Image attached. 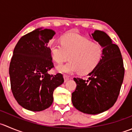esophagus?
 <instances>
[{
	"instance_id": "1",
	"label": "esophagus",
	"mask_w": 132,
	"mask_h": 132,
	"mask_svg": "<svg viewBox=\"0 0 132 132\" xmlns=\"http://www.w3.org/2000/svg\"><path fill=\"white\" fill-rule=\"evenodd\" d=\"M64 82L68 81V80L70 79V77L68 76V75H64Z\"/></svg>"
}]
</instances>
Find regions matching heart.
I'll list each match as a JSON object with an SVG mask.
<instances>
[{"instance_id":"1","label":"heart","mask_w":132,"mask_h":132,"mask_svg":"<svg viewBox=\"0 0 132 132\" xmlns=\"http://www.w3.org/2000/svg\"><path fill=\"white\" fill-rule=\"evenodd\" d=\"M50 47L53 60L58 64L68 57L70 59L65 64L57 66V71L63 73L79 71L87 74L97 68L103 58V48L100 44L78 34H66L62 37L61 43L52 41Z\"/></svg>"}]
</instances>
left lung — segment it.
Segmentation results:
<instances>
[{
    "label": "left lung",
    "instance_id": "1",
    "mask_svg": "<svg viewBox=\"0 0 132 132\" xmlns=\"http://www.w3.org/2000/svg\"><path fill=\"white\" fill-rule=\"evenodd\" d=\"M92 36L103 47V58L87 80L74 78L77 87L71 101L80 112L95 115L114 105L123 82L125 68L118 46L113 44L105 32L95 30Z\"/></svg>",
    "mask_w": 132,
    "mask_h": 132
}]
</instances>
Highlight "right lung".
Wrapping results in <instances>:
<instances>
[{
	"instance_id": "right-lung-1",
	"label": "right lung",
	"mask_w": 132,
	"mask_h": 132,
	"mask_svg": "<svg viewBox=\"0 0 132 132\" xmlns=\"http://www.w3.org/2000/svg\"><path fill=\"white\" fill-rule=\"evenodd\" d=\"M55 34L38 28L22 37L14 48L9 68L11 89L17 103L28 110L49 108L53 91L64 82L61 73H48L54 67L48 43Z\"/></svg>"
}]
</instances>
